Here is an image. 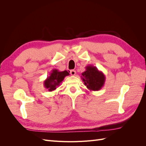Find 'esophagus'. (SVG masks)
I'll list each match as a JSON object with an SVG mask.
<instances>
[{
  "label": "esophagus",
  "mask_w": 146,
  "mask_h": 146,
  "mask_svg": "<svg viewBox=\"0 0 146 146\" xmlns=\"http://www.w3.org/2000/svg\"><path fill=\"white\" fill-rule=\"evenodd\" d=\"M70 74L72 75V76H75V75H76V70H71L70 71Z\"/></svg>",
  "instance_id": "esophagus-1"
}]
</instances>
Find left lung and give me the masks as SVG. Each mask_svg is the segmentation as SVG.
I'll return each instance as SVG.
<instances>
[{"mask_svg":"<svg viewBox=\"0 0 146 146\" xmlns=\"http://www.w3.org/2000/svg\"><path fill=\"white\" fill-rule=\"evenodd\" d=\"M81 77L85 85L90 91H99L105 84V76L104 74L98 70L96 66L88 65L85 71L82 74Z\"/></svg>","mask_w":146,"mask_h":146,"instance_id":"8db88e82","label":"left lung"}]
</instances>
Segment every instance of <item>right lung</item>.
I'll list each match as a JSON object with an SVG mask.
<instances>
[{"instance_id":"obj_1","label":"right lung","mask_w":146,"mask_h":146,"mask_svg":"<svg viewBox=\"0 0 146 146\" xmlns=\"http://www.w3.org/2000/svg\"><path fill=\"white\" fill-rule=\"evenodd\" d=\"M68 76H69V73L67 70L59 71L57 69H53L50 74V76L44 81V86L48 91L51 92L54 91L60 86L64 77Z\"/></svg>"}]
</instances>
